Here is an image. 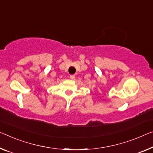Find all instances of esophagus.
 Masks as SVG:
<instances>
[{
  "instance_id": "obj_1",
  "label": "esophagus",
  "mask_w": 153,
  "mask_h": 153,
  "mask_svg": "<svg viewBox=\"0 0 153 153\" xmlns=\"http://www.w3.org/2000/svg\"><path fill=\"white\" fill-rule=\"evenodd\" d=\"M70 78L71 79H74L75 78V75H74V74L70 75Z\"/></svg>"
}]
</instances>
